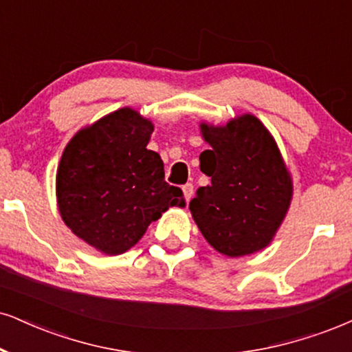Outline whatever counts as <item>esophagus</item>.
<instances>
[{"instance_id":"esophagus-1","label":"esophagus","mask_w":352,"mask_h":352,"mask_svg":"<svg viewBox=\"0 0 352 352\" xmlns=\"http://www.w3.org/2000/svg\"><path fill=\"white\" fill-rule=\"evenodd\" d=\"M183 192H184V197H186V201H190V199H192V194H194V186L190 184V183H188V184H184L183 186Z\"/></svg>"}]
</instances>
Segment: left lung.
Wrapping results in <instances>:
<instances>
[{"instance_id":"1","label":"left lung","mask_w":352,"mask_h":352,"mask_svg":"<svg viewBox=\"0 0 352 352\" xmlns=\"http://www.w3.org/2000/svg\"><path fill=\"white\" fill-rule=\"evenodd\" d=\"M199 127L210 145L199 156L210 184L199 188L189 204L194 222L212 248L230 258L264 250L284 222L294 194L274 137L253 114Z\"/></svg>"}]
</instances>
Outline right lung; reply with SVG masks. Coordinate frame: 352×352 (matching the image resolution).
I'll return each mask as SVG.
<instances>
[{
  "label": "right lung",
  "instance_id": "add662e5",
  "mask_svg": "<svg viewBox=\"0 0 352 352\" xmlns=\"http://www.w3.org/2000/svg\"><path fill=\"white\" fill-rule=\"evenodd\" d=\"M153 124L122 107L78 130L56 169V206L75 235L104 254L135 246L183 190L164 181L162 156L146 148Z\"/></svg>",
  "mask_w": 352,
  "mask_h": 352
}]
</instances>
